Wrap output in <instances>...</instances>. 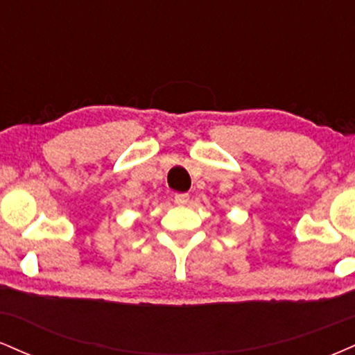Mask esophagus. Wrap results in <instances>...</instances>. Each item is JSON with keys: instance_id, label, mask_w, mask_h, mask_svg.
<instances>
[{"instance_id": "obj_1", "label": "esophagus", "mask_w": 355, "mask_h": 355, "mask_svg": "<svg viewBox=\"0 0 355 355\" xmlns=\"http://www.w3.org/2000/svg\"><path fill=\"white\" fill-rule=\"evenodd\" d=\"M189 200H190L189 193H177V195H175V203H177V205H187Z\"/></svg>"}]
</instances>
